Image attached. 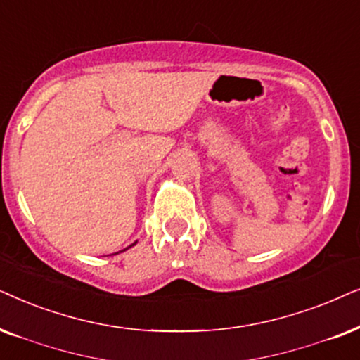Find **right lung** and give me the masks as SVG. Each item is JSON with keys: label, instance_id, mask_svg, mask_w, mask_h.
<instances>
[{"label": "right lung", "instance_id": "1", "mask_svg": "<svg viewBox=\"0 0 360 360\" xmlns=\"http://www.w3.org/2000/svg\"><path fill=\"white\" fill-rule=\"evenodd\" d=\"M135 243H136V242H135ZM135 243H133V245H135ZM133 245H130V247H133ZM130 247H128V248H130ZM128 248H124V250H128ZM124 250H123V252H124Z\"/></svg>", "mask_w": 360, "mask_h": 360}]
</instances>
